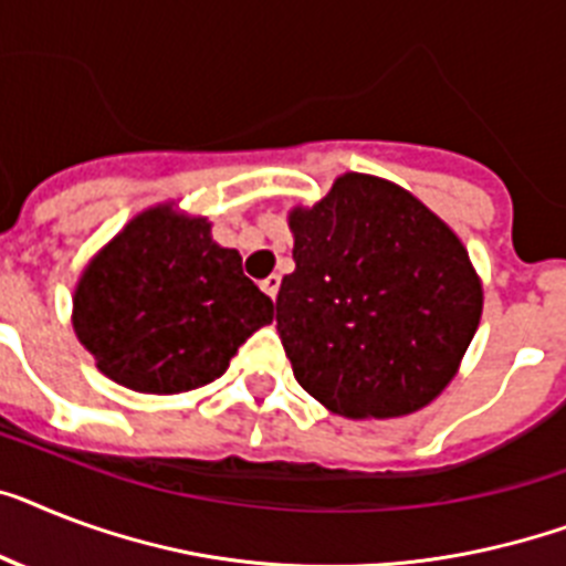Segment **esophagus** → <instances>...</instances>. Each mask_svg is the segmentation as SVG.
<instances>
[{
    "mask_svg": "<svg viewBox=\"0 0 566 566\" xmlns=\"http://www.w3.org/2000/svg\"><path fill=\"white\" fill-rule=\"evenodd\" d=\"M279 284H282V279H279V275H268V279H264V282H261V291L268 293L270 298H275V293H279Z\"/></svg>",
    "mask_w": 566,
    "mask_h": 566,
    "instance_id": "esophagus-1",
    "label": "esophagus"
}]
</instances>
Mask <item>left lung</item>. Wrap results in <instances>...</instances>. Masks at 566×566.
Listing matches in <instances>:
<instances>
[{"instance_id": "left-lung-1", "label": "left lung", "mask_w": 566, "mask_h": 566, "mask_svg": "<svg viewBox=\"0 0 566 566\" xmlns=\"http://www.w3.org/2000/svg\"><path fill=\"white\" fill-rule=\"evenodd\" d=\"M291 229L296 270L275 296V328L302 389L346 418L433 401L482 314L462 241L410 191L366 174L293 209Z\"/></svg>"}]
</instances>
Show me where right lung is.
<instances>
[{"instance_id": "right-lung-1", "label": "right lung", "mask_w": 566, "mask_h": 566, "mask_svg": "<svg viewBox=\"0 0 566 566\" xmlns=\"http://www.w3.org/2000/svg\"><path fill=\"white\" fill-rule=\"evenodd\" d=\"M273 319L238 250L203 218L156 206L90 261L75 291V334L98 369L136 392L174 395L227 371L238 346Z\"/></svg>"}]
</instances>
